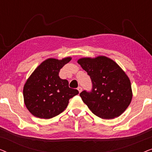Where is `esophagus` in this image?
I'll return each mask as SVG.
<instances>
[{
    "instance_id": "obj_1",
    "label": "esophagus",
    "mask_w": 152,
    "mask_h": 152,
    "mask_svg": "<svg viewBox=\"0 0 152 152\" xmlns=\"http://www.w3.org/2000/svg\"><path fill=\"white\" fill-rule=\"evenodd\" d=\"M77 90L79 91V93H81L82 91V88L81 86H79L78 88H77Z\"/></svg>"
}]
</instances>
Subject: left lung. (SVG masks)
Segmentation results:
<instances>
[{"label": "left lung", "mask_w": 152, "mask_h": 152, "mask_svg": "<svg viewBox=\"0 0 152 152\" xmlns=\"http://www.w3.org/2000/svg\"><path fill=\"white\" fill-rule=\"evenodd\" d=\"M77 63L91 79L90 92L80 95L89 109L103 119L118 117L130 104L132 90L129 78L113 60L105 56L81 58Z\"/></svg>", "instance_id": "obj_1"}]
</instances>
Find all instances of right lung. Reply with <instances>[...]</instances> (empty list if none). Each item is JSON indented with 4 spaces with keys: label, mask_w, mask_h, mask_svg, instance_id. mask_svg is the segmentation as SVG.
<instances>
[{
    "label": "right lung",
    "mask_w": 152,
    "mask_h": 152,
    "mask_svg": "<svg viewBox=\"0 0 152 152\" xmlns=\"http://www.w3.org/2000/svg\"><path fill=\"white\" fill-rule=\"evenodd\" d=\"M71 59L49 58L26 81L23 87L24 103L35 117L43 119L55 117L66 109L69 99L79 93L77 89L69 88L68 80L59 76L60 69Z\"/></svg>",
    "instance_id": "right-lung-1"
}]
</instances>
